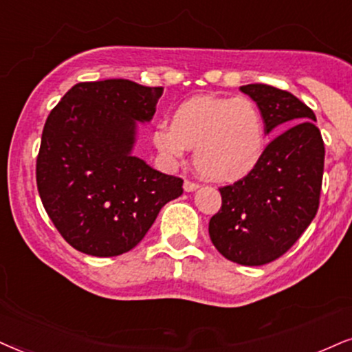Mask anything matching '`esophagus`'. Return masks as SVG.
<instances>
[{"instance_id":"34e87169","label":"esophagus","mask_w":352,"mask_h":352,"mask_svg":"<svg viewBox=\"0 0 352 352\" xmlns=\"http://www.w3.org/2000/svg\"><path fill=\"white\" fill-rule=\"evenodd\" d=\"M198 184H195V182H190V180H185V184H184V190L185 191H195L198 188Z\"/></svg>"}]
</instances>
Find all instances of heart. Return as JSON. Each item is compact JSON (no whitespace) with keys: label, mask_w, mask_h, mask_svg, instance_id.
<instances>
[{"label":"heart","mask_w":352,"mask_h":352,"mask_svg":"<svg viewBox=\"0 0 352 352\" xmlns=\"http://www.w3.org/2000/svg\"><path fill=\"white\" fill-rule=\"evenodd\" d=\"M153 141L167 159L195 148V167L212 182H234L250 173L266 146L265 118L248 97L195 96L182 102L172 124H155Z\"/></svg>","instance_id":"obj_1"}]
</instances>
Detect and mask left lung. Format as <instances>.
Instances as JSON below:
<instances>
[{"label":"left lung","instance_id":"obj_1","mask_svg":"<svg viewBox=\"0 0 352 352\" xmlns=\"http://www.w3.org/2000/svg\"><path fill=\"white\" fill-rule=\"evenodd\" d=\"M240 91L260 107L266 133L285 131L250 173L219 188L222 206L209 221V237L228 260L260 266L284 255L317 214L324 146L312 109L291 92L268 84Z\"/></svg>","mask_w":352,"mask_h":352}]
</instances>
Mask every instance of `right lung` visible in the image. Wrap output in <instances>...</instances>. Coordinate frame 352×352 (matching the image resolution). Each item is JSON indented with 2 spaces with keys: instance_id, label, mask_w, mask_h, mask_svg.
Segmentation results:
<instances>
[{
  "instance_id": "obj_1",
  "label": "right lung",
  "mask_w": 352,
  "mask_h": 352,
  "mask_svg": "<svg viewBox=\"0 0 352 352\" xmlns=\"http://www.w3.org/2000/svg\"><path fill=\"white\" fill-rule=\"evenodd\" d=\"M162 87L128 79L79 82L48 115L37 188L58 232L76 250L117 256L143 240L184 180L131 154L136 122H151Z\"/></svg>"
}]
</instances>
